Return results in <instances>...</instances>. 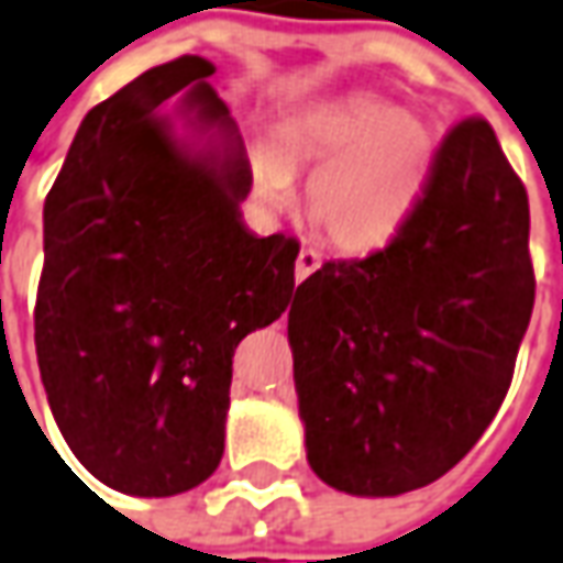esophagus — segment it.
Instances as JSON below:
<instances>
[{"mask_svg":"<svg viewBox=\"0 0 563 563\" xmlns=\"http://www.w3.org/2000/svg\"><path fill=\"white\" fill-rule=\"evenodd\" d=\"M320 267V252L317 250H301L296 258V280H305L311 277L313 271Z\"/></svg>","mask_w":563,"mask_h":563,"instance_id":"1","label":"esophagus"}]
</instances>
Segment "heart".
<instances>
[{
	"label": "heart",
	"mask_w": 563,
	"mask_h": 563,
	"mask_svg": "<svg viewBox=\"0 0 563 563\" xmlns=\"http://www.w3.org/2000/svg\"><path fill=\"white\" fill-rule=\"evenodd\" d=\"M434 137L422 120L376 98L317 101L283 117L255 181L271 206L292 194V175L313 172L305 194L311 228L342 252L388 246L426 194Z\"/></svg>",
	"instance_id": "obj_1"
}]
</instances>
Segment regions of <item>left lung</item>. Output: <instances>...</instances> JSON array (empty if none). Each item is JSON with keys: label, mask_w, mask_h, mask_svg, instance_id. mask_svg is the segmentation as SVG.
Segmentation results:
<instances>
[{"label": "left lung", "mask_w": 563, "mask_h": 563, "mask_svg": "<svg viewBox=\"0 0 563 563\" xmlns=\"http://www.w3.org/2000/svg\"><path fill=\"white\" fill-rule=\"evenodd\" d=\"M533 296L527 190L490 122H459L404 231L296 289L313 474L351 496H400L450 472L506 400Z\"/></svg>", "instance_id": "obj_1"}]
</instances>
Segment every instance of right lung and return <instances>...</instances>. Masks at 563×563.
Wrapping results in <instances>:
<instances>
[{"instance_id": "1", "label": "right lung", "mask_w": 563, "mask_h": 563, "mask_svg": "<svg viewBox=\"0 0 563 563\" xmlns=\"http://www.w3.org/2000/svg\"><path fill=\"white\" fill-rule=\"evenodd\" d=\"M212 73L175 57L91 107L42 212L48 407L86 472L129 496H175L216 472L233 347L296 289V240L243 224L252 169Z\"/></svg>"}]
</instances>
